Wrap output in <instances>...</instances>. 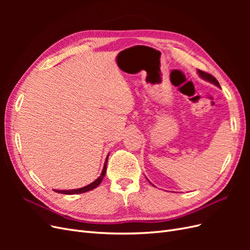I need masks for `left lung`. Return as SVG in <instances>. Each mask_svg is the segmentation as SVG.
<instances>
[{
	"instance_id": "obj_1",
	"label": "left lung",
	"mask_w": 250,
	"mask_h": 250,
	"mask_svg": "<svg viewBox=\"0 0 250 250\" xmlns=\"http://www.w3.org/2000/svg\"><path fill=\"white\" fill-rule=\"evenodd\" d=\"M197 73H198V75L199 76L203 79V80H206V81H208V82H210V83H213V84H215L216 86H218V87H220V84H219V82L217 81V79L214 77V76H211L210 74H208V73H206V72H203V71H200V70H197ZM151 184V183H150ZM152 185V184H151ZM153 186V185H152ZM154 187V186H153Z\"/></svg>"
}]
</instances>
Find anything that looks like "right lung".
<instances>
[{"label": "right lung", "instance_id": "right-lung-1", "mask_svg": "<svg viewBox=\"0 0 250 250\" xmlns=\"http://www.w3.org/2000/svg\"><path fill=\"white\" fill-rule=\"evenodd\" d=\"M108 156L109 154L107 155L106 157V161H105L104 163V167H103V170L100 174V176L98 177L95 181H93L92 184H89L85 187L83 188H74V190H54L56 193H60V194H65V195H73V194H81V193H85V192H88V191H92L94 190V188H96L98 186H99L101 184L102 179L104 178L105 176V173H106V167H107V160H108Z\"/></svg>", "mask_w": 250, "mask_h": 250}]
</instances>
